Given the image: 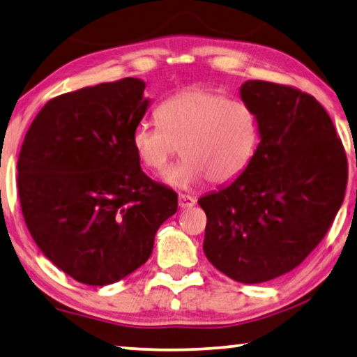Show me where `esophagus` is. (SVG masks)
<instances>
[{
    "label": "esophagus",
    "instance_id": "1",
    "mask_svg": "<svg viewBox=\"0 0 357 357\" xmlns=\"http://www.w3.org/2000/svg\"><path fill=\"white\" fill-rule=\"evenodd\" d=\"M196 204L195 197H191L188 195H178V207L180 208H190Z\"/></svg>",
    "mask_w": 357,
    "mask_h": 357
}]
</instances>
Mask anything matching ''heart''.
<instances>
[{
	"label": "heart",
	"instance_id": "obj_1",
	"mask_svg": "<svg viewBox=\"0 0 357 357\" xmlns=\"http://www.w3.org/2000/svg\"><path fill=\"white\" fill-rule=\"evenodd\" d=\"M158 123L140 121L131 132V147L142 166L165 171L178 153L185 158L162 175L175 188L208 180L226 185L253 160L259 144V123L247 102L225 93L190 89L165 99L156 109Z\"/></svg>",
	"mask_w": 357,
	"mask_h": 357
}]
</instances>
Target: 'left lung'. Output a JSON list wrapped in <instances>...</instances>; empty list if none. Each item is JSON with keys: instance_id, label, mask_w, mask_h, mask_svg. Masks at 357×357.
<instances>
[{"instance_id": "obj_1", "label": "left lung", "mask_w": 357, "mask_h": 357, "mask_svg": "<svg viewBox=\"0 0 357 357\" xmlns=\"http://www.w3.org/2000/svg\"><path fill=\"white\" fill-rule=\"evenodd\" d=\"M241 98L258 116V149L234 182L197 204L207 215V259L253 284L291 272L323 241L342 207L348 165L331 116L313 96L247 80Z\"/></svg>"}]
</instances>
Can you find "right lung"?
Segmentation results:
<instances>
[{"label": "right lung", "mask_w": 357, "mask_h": 357, "mask_svg": "<svg viewBox=\"0 0 357 357\" xmlns=\"http://www.w3.org/2000/svg\"><path fill=\"white\" fill-rule=\"evenodd\" d=\"M126 77L50 99L33 120L19 162L22 212L52 264L91 286L112 284L150 258L177 192L149 178L131 132L150 106Z\"/></svg>", "instance_id": "add662e5"}]
</instances>
